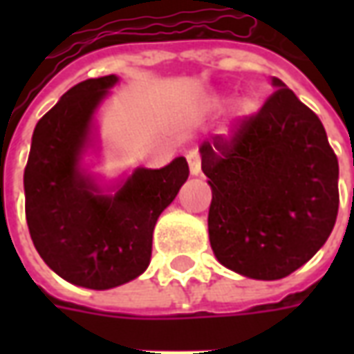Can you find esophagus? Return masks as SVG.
<instances>
[{
    "label": "esophagus",
    "mask_w": 354,
    "mask_h": 354,
    "mask_svg": "<svg viewBox=\"0 0 354 354\" xmlns=\"http://www.w3.org/2000/svg\"><path fill=\"white\" fill-rule=\"evenodd\" d=\"M187 162H189V170H192L193 176H197L201 174V155L197 149H192V151H187Z\"/></svg>",
    "instance_id": "obj_1"
}]
</instances>
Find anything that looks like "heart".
<instances>
[{
  "label": "heart",
  "mask_w": 354,
  "mask_h": 354,
  "mask_svg": "<svg viewBox=\"0 0 354 354\" xmlns=\"http://www.w3.org/2000/svg\"><path fill=\"white\" fill-rule=\"evenodd\" d=\"M254 111V102L248 100V98H241V100L235 104V117L237 119H246L248 115H252Z\"/></svg>",
  "instance_id": "1"
}]
</instances>
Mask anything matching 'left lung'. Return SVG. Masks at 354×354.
Segmentation results:
<instances>
[{"mask_svg": "<svg viewBox=\"0 0 354 354\" xmlns=\"http://www.w3.org/2000/svg\"><path fill=\"white\" fill-rule=\"evenodd\" d=\"M230 138L201 144L212 189L208 237L218 261L258 281L307 263L334 230L339 165L324 127L281 80Z\"/></svg>", "mask_w": 354, "mask_h": 354, "instance_id": "8db88e82", "label": "left lung"}]
</instances>
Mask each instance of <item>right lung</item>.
<instances>
[{"mask_svg":"<svg viewBox=\"0 0 354 354\" xmlns=\"http://www.w3.org/2000/svg\"><path fill=\"white\" fill-rule=\"evenodd\" d=\"M115 75L77 83L37 121L24 169L26 222L35 250L64 281L115 288L149 266L157 218L189 176L184 157L138 169L115 195L80 167L98 104Z\"/></svg>","mask_w":354,"mask_h":354,"instance_id":"right-lung-1","label":"right lung"}]
</instances>
